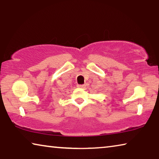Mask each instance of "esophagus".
<instances>
[{"instance_id": "1", "label": "esophagus", "mask_w": 159, "mask_h": 159, "mask_svg": "<svg viewBox=\"0 0 159 159\" xmlns=\"http://www.w3.org/2000/svg\"><path fill=\"white\" fill-rule=\"evenodd\" d=\"M78 87L80 88H83L85 87V85H78Z\"/></svg>"}]
</instances>
